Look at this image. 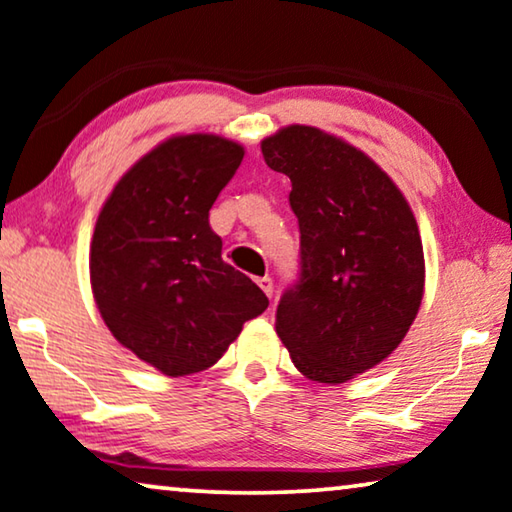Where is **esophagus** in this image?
I'll return each mask as SVG.
<instances>
[{"label": "esophagus", "instance_id": "1", "mask_svg": "<svg viewBox=\"0 0 512 512\" xmlns=\"http://www.w3.org/2000/svg\"><path fill=\"white\" fill-rule=\"evenodd\" d=\"M257 285L262 287V292L266 294V297H273V280L269 278V276H264V278H257Z\"/></svg>", "mask_w": 512, "mask_h": 512}]
</instances>
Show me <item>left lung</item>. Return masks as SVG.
Returning <instances> with one entry per match:
<instances>
[{
  "label": "left lung",
  "mask_w": 512,
  "mask_h": 512,
  "mask_svg": "<svg viewBox=\"0 0 512 512\" xmlns=\"http://www.w3.org/2000/svg\"><path fill=\"white\" fill-rule=\"evenodd\" d=\"M290 176L301 273L280 297L276 331L297 369L338 385L397 350L424 294L420 229L390 176L348 141L290 125L262 141Z\"/></svg>",
  "instance_id": "8db88e82"
}]
</instances>
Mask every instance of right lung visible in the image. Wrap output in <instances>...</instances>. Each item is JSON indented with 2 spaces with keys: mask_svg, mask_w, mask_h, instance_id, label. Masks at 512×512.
<instances>
[{
  "mask_svg": "<svg viewBox=\"0 0 512 512\" xmlns=\"http://www.w3.org/2000/svg\"><path fill=\"white\" fill-rule=\"evenodd\" d=\"M215 134H181L141 157L99 211L90 283L115 341L164 376L204 371L269 299L222 259L208 211L243 160Z\"/></svg>",
  "mask_w": 512,
  "mask_h": 512,
  "instance_id": "right-lung-1",
  "label": "right lung"
}]
</instances>
